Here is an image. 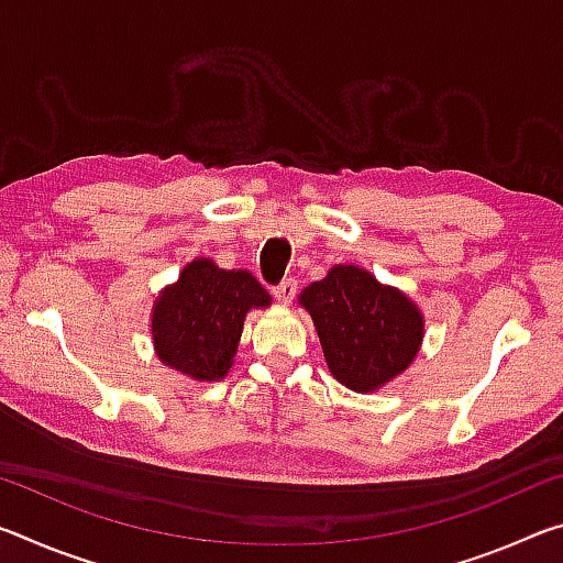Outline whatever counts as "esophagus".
Masks as SVG:
<instances>
[{
    "label": "esophagus",
    "instance_id": "obj_1",
    "mask_svg": "<svg viewBox=\"0 0 563 563\" xmlns=\"http://www.w3.org/2000/svg\"><path fill=\"white\" fill-rule=\"evenodd\" d=\"M295 292H298V283H295L292 278H285L280 285H275V288H273L275 300H278L280 305H290L292 298H295Z\"/></svg>",
    "mask_w": 563,
    "mask_h": 563
}]
</instances>
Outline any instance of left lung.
Here are the masks:
<instances>
[{"mask_svg":"<svg viewBox=\"0 0 563 563\" xmlns=\"http://www.w3.org/2000/svg\"><path fill=\"white\" fill-rule=\"evenodd\" d=\"M298 302L310 312L332 377L355 393H375L417 357L424 318L402 290L357 265H335Z\"/></svg>","mask_w":563,"mask_h":563,"instance_id":"left-lung-1","label":"left lung"}]
</instances>
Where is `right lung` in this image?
Segmentation results:
<instances>
[{
	"instance_id": "right-lung-1",
	"label": "right lung",
	"mask_w": 563,
	"mask_h": 563,
	"mask_svg": "<svg viewBox=\"0 0 563 563\" xmlns=\"http://www.w3.org/2000/svg\"><path fill=\"white\" fill-rule=\"evenodd\" d=\"M268 305V290L247 271H223L211 258H196L154 302L151 338L156 355L198 383L223 379L247 310Z\"/></svg>"
}]
</instances>
